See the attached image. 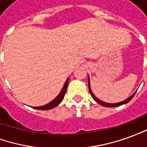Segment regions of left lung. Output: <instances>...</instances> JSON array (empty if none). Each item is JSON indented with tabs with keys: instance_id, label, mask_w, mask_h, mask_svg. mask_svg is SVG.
<instances>
[{
	"instance_id": "8db88e82",
	"label": "left lung",
	"mask_w": 147,
	"mask_h": 147,
	"mask_svg": "<svg viewBox=\"0 0 147 147\" xmlns=\"http://www.w3.org/2000/svg\"><path fill=\"white\" fill-rule=\"evenodd\" d=\"M88 86H89V91H90V94H91V96H92V98H94V100L96 102H98V104H100V105H103V106H105V107H117V106H120V105H123V104H126V103H127V102H129L131 99L133 98V97L135 96V94H136V92L134 93L133 94H131V95L128 98H127L126 100H124V101H123V102H118V103H106V102H102V101H101V100H99L98 98H97L94 95V94H93L92 90H91V88H90V78L89 76H88Z\"/></svg>"
}]
</instances>
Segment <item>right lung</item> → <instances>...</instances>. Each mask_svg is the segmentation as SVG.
Segmentation results:
<instances>
[{
  "mask_svg": "<svg viewBox=\"0 0 147 147\" xmlns=\"http://www.w3.org/2000/svg\"><path fill=\"white\" fill-rule=\"evenodd\" d=\"M68 80H69V78H67V80H66L65 83H64V86H63V88L61 90V91L60 92V94H59L52 102H50L49 103H48V104H46V105H42V106L32 107V108L36 109H39V110H49V109H51L55 108L56 106H57V105L63 101L64 95H65V94H66L67 84H68Z\"/></svg>",
  "mask_w": 147,
  "mask_h": 147,
  "instance_id": "1",
  "label": "right lung"
}]
</instances>
